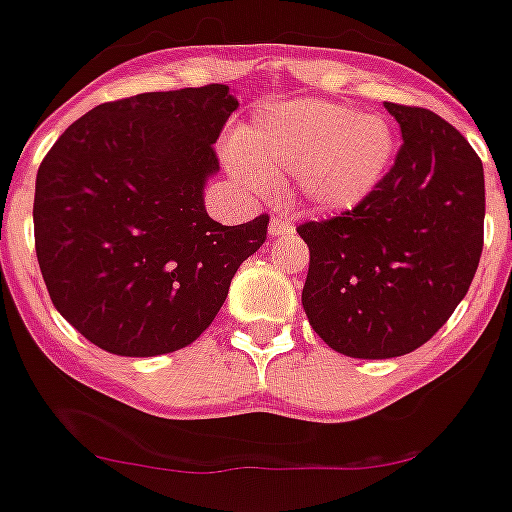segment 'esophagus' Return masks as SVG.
<instances>
[{
	"label": "esophagus",
	"mask_w": 512,
	"mask_h": 512,
	"mask_svg": "<svg viewBox=\"0 0 512 512\" xmlns=\"http://www.w3.org/2000/svg\"><path fill=\"white\" fill-rule=\"evenodd\" d=\"M267 232H270L272 237L290 235V232H292V222L285 220V217H275V220L270 222V227H267Z\"/></svg>",
	"instance_id": "esophagus-1"
}]
</instances>
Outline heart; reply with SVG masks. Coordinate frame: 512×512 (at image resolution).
Listing matches in <instances>:
<instances>
[{
	"label": "heart",
	"instance_id": "b5f03b06",
	"mask_svg": "<svg viewBox=\"0 0 512 512\" xmlns=\"http://www.w3.org/2000/svg\"><path fill=\"white\" fill-rule=\"evenodd\" d=\"M395 155L385 117L357 114L325 99L275 102L252 114L227 147V167L255 192L292 175L297 200L312 212L340 215L360 207Z\"/></svg>",
	"mask_w": 512,
	"mask_h": 512
}]
</instances>
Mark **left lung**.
<instances>
[{
    "label": "left lung",
    "instance_id": "8db88e82",
    "mask_svg": "<svg viewBox=\"0 0 512 512\" xmlns=\"http://www.w3.org/2000/svg\"><path fill=\"white\" fill-rule=\"evenodd\" d=\"M403 147L350 212L297 227L310 247L302 307L335 352L385 360L418 350L468 292L483 252V162L453 124L385 102Z\"/></svg>",
    "mask_w": 512,
    "mask_h": 512
}]
</instances>
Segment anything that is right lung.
Instances as JSON below:
<instances>
[{
    "label": "right lung",
    "instance_id": "obj_1",
    "mask_svg": "<svg viewBox=\"0 0 512 512\" xmlns=\"http://www.w3.org/2000/svg\"><path fill=\"white\" fill-rule=\"evenodd\" d=\"M237 97L227 84L145 92L94 107L42 160L34 245L59 315L112 355L155 357L195 342L267 215L225 227L205 210L212 145Z\"/></svg>",
    "mask_w": 512,
    "mask_h": 512
}]
</instances>
